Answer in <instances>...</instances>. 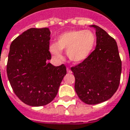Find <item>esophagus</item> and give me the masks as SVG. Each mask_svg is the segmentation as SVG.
Segmentation results:
<instances>
[{
    "label": "esophagus",
    "mask_w": 130,
    "mask_h": 130,
    "mask_svg": "<svg viewBox=\"0 0 130 130\" xmlns=\"http://www.w3.org/2000/svg\"><path fill=\"white\" fill-rule=\"evenodd\" d=\"M67 72H68V73H72V71L69 68H67Z\"/></svg>",
    "instance_id": "esophagus-1"
}]
</instances>
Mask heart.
<instances>
[{"mask_svg": "<svg viewBox=\"0 0 130 130\" xmlns=\"http://www.w3.org/2000/svg\"><path fill=\"white\" fill-rule=\"evenodd\" d=\"M96 43V36L89 30H72L62 34L56 44L50 46V51L56 58H62L61 51H66L68 58L73 62L85 60Z\"/></svg>", "mask_w": 130, "mask_h": 130, "instance_id": "b5f03b06", "label": "heart"}]
</instances>
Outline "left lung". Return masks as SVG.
<instances>
[{
  "instance_id": "obj_1",
  "label": "left lung",
  "mask_w": 130,
  "mask_h": 130,
  "mask_svg": "<svg viewBox=\"0 0 130 130\" xmlns=\"http://www.w3.org/2000/svg\"><path fill=\"white\" fill-rule=\"evenodd\" d=\"M91 27L96 29V48L71 70L78 98L86 104L96 105L109 99L118 89L122 63L114 38L99 26Z\"/></svg>"
}]
</instances>
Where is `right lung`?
<instances>
[{
  "instance_id": "1",
  "label": "right lung",
  "mask_w": 130,
  "mask_h": 130,
  "mask_svg": "<svg viewBox=\"0 0 130 130\" xmlns=\"http://www.w3.org/2000/svg\"><path fill=\"white\" fill-rule=\"evenodd\" d=\"M50 31L31 28L12 41L7 74L13 91L21 101L30 106L47 105L57 94L67 74L64 64L54 66L50 60Z\"/></svg>"
}]
</instances>
